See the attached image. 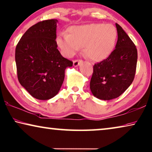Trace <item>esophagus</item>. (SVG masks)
<instances>
[{"label": "esophagus", "instance_id": "1", "mask_svg": "<svg viewBox=\"0 0 152 152\" xmlns=\"http://www.w3.org/2000/svg\"><path fill=\"white\" fill-rule=\"evenodd\" d=\"M81 64H83V61L82 60H75L73 62V65L74 67H78V66H80Z\"/></svg>", "mask_w": 152, "mask_h": 152}]
</instances>
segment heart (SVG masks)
<instances>
[{
  "mask_svg": "<svg viewBox=\"0 0 152 152\" xmlns=\"http://www.w3.org/2000/svg\"><path fill=\"white\" fill-rule=\"evenodd\" d=\"M117 36L116 29L111 24L88 23L69 28V35L59 34L56 44L66 57H73L83 47L88 58L101 61L112 53Z\"/></svg>",
  "mask_w": 152,
  "mask_h": 152,
  "instance_id": "b5f03b06",
  "label": "heart"
}]
</instances>
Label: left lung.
Returning a JSON list of instances; mask_svg holds the SVG:
<instances>
[{
    "label": "left lung",
    "instance_id": "obj_1",
    "mask_svg": "<svg viewBox=\"0 0 152 152\" xmlns=\"http://www.w3.org/2000/svg\"><path fill=\"white\" fill-rule=\"evenodd\" d=\"M118 40L115 49L106 59L93 66L90 82L93 95L99 99L118 97L131 85L135 75L137 50L123 29L115 23Z\"/></svg>",
    "mask_w": 152,
    "mask_h": 152
}]
</instances>
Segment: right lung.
<instances>
[{
	"mask_svg": "<svg viewBox=\"0 0 152 152\" xmlns=\"http://www.w3.org/2000/svg\"><path fill=\"white\" fill-rule=\"evenodd\" d=\"M57 22L48 20L36 23L24 33L15 49L18 80L39 100L50 99L59 93L65 70L73 65L57 48Z\"/></svg>",
	"mask_w": 152,
	"mask_h": 152,
	"instance_id": "obj_1",
	"label": "right lung"
}]
</instances>
